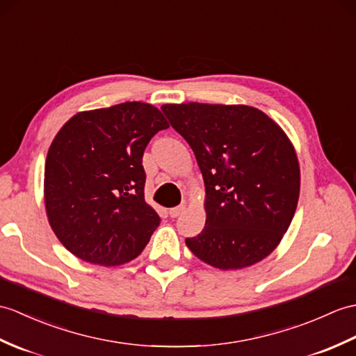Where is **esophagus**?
Segmentation results:
<instances>
[{"label": "esophagus", "mask_w": 356, "mask_h": 356, "mask_svg": "<svg viewBox=\"0 0 356 356\" xmlns=\"http://www.w3.org/2000/svg\"><path fill=\"white\" fill-rule=\"evenodd\" d=\"M185 211V206L184 204H180V206H176V208H171L170 211H168V213H170V217L171 218H176V217H179L181 212Z\"/></svg>", "instance_id": "1"}]
</instances>
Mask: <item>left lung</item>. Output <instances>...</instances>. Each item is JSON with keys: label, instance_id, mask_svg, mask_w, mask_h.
I'll use <instances>...</instances> for the list:
<instances>
[{"label": "left lung", "instance_id": "1", "mask_svg": "<svg viewBox=\"0 0 356 356\" xmlns=\"http://www.w3.org/2000/svg\"><path fill=\"white\" fill-rule=\"evenodd\" d=\"M186 139L204 181V229L186 238L198 259L220 270L250 267L276 249L300 194L294 145L267 113L245 104H163Z\"/></svg>", "mask_w": 356, "mask_h": 356}]
</instances>
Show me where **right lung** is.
Masks as SVG:
<instances>
[{
	"label": "right lung",
	"instance_id": "obj_1",
	"mask_svg": "<svg viewBox=\"0 0 356 356\" xmlns=\"http://www.w3.org/2000/svg\"><path fill=\"white\" fill-rule=\"evenodd\" d=\"M170 124L148 103L79 112L48 148L44 200L57 239L79 259L103 267L144 250L161 218L145 202L143 156Z\"/></svg>",
	"mask_w": 356,
	"mask_h": 356
}]
</instances>
